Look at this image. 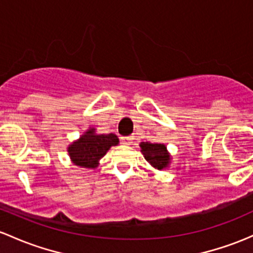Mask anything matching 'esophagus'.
Wrapping results in <instances>:
<instances>
[{
  "label": "esophagus",
  "mask_w": 253,
  "mask_h": 253,
  "mask_svg": "<svg viewBox=\"0 0 253 253\" xmlns=\"http://www.w3.org/2000/svg\"><path fill=\"white\" fill-rule=\"evenodd\" d=\"M133 135H127V137H121V143L125 145H131L133 142Z\"/></svg>",
  "instance_id": "34e87169"
}]
</instances>
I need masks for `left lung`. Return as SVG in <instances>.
Wrapping results in <instances>:
<instances>
[{
	"instance_id": "obj_1",
	"label": "left lung",
	"mask_w": 253,
	"mask_h": 253,
	"mask_svg": "<svg viewBox=\"0 0 253 253\" xmlns=\"http://www.w3.org/2000/svg\"><path fill=\"white\" fill-rule=\"evenodd\" d=\"M142 153L145 160L153 167L158 169H166L169 164V154L167 153L164 144H151V143H140Z\"/></svg>"
}]
</instances>
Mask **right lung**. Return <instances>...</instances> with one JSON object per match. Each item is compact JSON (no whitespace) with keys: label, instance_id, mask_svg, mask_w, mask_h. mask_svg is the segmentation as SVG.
<instances>
[{"label":"right lung","instance_id":"add662e5","mask_svg":"<svg viewBox=\"0 0 253 253\" xmlns=\"http://www.w3.org/2000/svg\"><path fill=\"white\" fill-rule=\"evenodd\" d=\"M118 135L113 133L95 134L94 128H92L82 134L78 142H74L68 151L75 165L94 169L110 147L118 145Z\"/></svg>","mask_w":253,"mask_h":253}]
</instances>
